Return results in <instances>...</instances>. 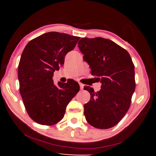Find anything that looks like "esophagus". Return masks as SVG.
I'll return each instance as SVG.
<instances>
[{"instance_id":"1","label":"esophagus","mask_w":156,"mask_h":156,"mask_svg":"<svg viewBox=\"0 0 156 156\" xmlns=\"http://www.w3.org/2000/svg\"><path fill=\"white\" fill-rule=\"evenodd\" d=\"M79 85H80V88L81 90H83V88H84V84L80 83H79Z\"/></svg>"}]
</instances>
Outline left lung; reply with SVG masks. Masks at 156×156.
I'll use <instances>...</instances> for the list:
<instances>
[{"label":"left lung","instance_id":"8db88e82","mask_svg":"<svg viewBox=\"0 0 156 156\" xmlns=\"http://www.w3.org/2000/svg\"><path fill=\"white\" fill-rule=\"evenodd\" d=\"M78 47L83 60L89 65L92 76L102 83L95 92L84 87L91 95L84 105V114L89 125L95 128H112L122 120L130 107L136 88L134 65L126 49L109 39L81 38Z\"/></svg>","mask_w":156,"mask_h":156}]
</instances>
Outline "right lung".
Masks as SVG:
<instances>
[{
    "mask_svg": "<svg viewBox=\"0 0 156 156\" xmlns=\"http://www.w3.org/2000/svg\"><path fill=\"white\" fill-rule=\"evenodd\" d=\"M80 38L51 31L30 41L23 50L18 67L20 94L28 115L40 125L60 122L69 102L80 90L74 80L56 85L52 78Z\"/></svg>",
    "mask_w": 156,
    "mask_h": 156,
    "instance_id": "add662e5",
    "label": "right lung"
}]
</instances>
